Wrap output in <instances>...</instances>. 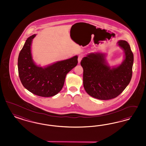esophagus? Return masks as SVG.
Listing matches in <instances>:
<instances>
[{"label":"esophagus","instance_id":"obj_1","mask_svg":"<svg viewBox=\"0 0 146 146\" xmlns=\"http://www.w3.org/2000/svg\"><path fill=\"white\" fill-rule=\"evenodd\" d=\"M84 57V56H83V54H80L79 55V56H78V62L80 63L81 61V60H82V58Z\"/></svg>","mask_w":146,"mask_h":146}]
</instances>
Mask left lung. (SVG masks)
<instances>
[{"instance_id": "8db88e82", "label": "left lung", "mask_w": 146, "mask_h": 146, "mask_svg": "<svg viewBox=\"0 0 146 146\" xmlns=\"http://www.w3.org/2000/svg\"><path fill=\"white\" fill-rule=\"evenodd\" d=\"M118 45L124 50L125 57L117 67L111 68L104 53H90L82 58L81 65L84 69V87L92 97L101 100L114 98L129 84L132 76L133 53L126 41L120 40Z\"/></svg>"}]
</instances>
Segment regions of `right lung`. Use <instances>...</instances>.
Wrapping results in <instances>:
<instances>
[{"mask_svg":"<svg viewBox=\"0 0 146 146\" xmlns=\"http://www.w3.org/2000/svg\"><path fill=\"white\" fill-rule=\"evenodd\" d=\"M34 34L26 40L18 57V72L23 87L36 95L51 97L62 88L67 74L78 64V56L55 62L45 67L38 66L32 58Z\"/></svg>","mask_w":146,"mask_h":146,"instance_id":"right-lung-1","label":"right lung"}]
</instances>
